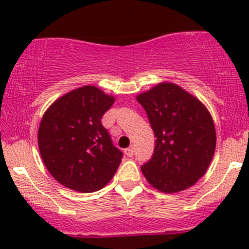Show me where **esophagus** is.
I'll return each mask as SVG.
<instances>
[{
    "label": "esophagus",
    "instance_id": "esophagus-1",
    "mask_svg": "<svg viewBox=\"0 0 249 249\" xmlns=\"http://www.w3.org/2000/svg\"><path fill=\"white\" fill-rule=\"evenodd\" d=\"M134 153H135V148L134 147H129L127 149H125V154H126L129 158L134 157Z\"/></svg>",
    "mask_w": 249,
    "mask_h": 249
}]
</instances>
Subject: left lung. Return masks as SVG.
Here are the masks:
<instances>
[{"label": "left lung", "instance_id": "left-lung-1", "mask_svg": "<svg viewBox=\"0 0 249 249\" xmlns=\"http://www.w3.org/2000/svg\"><path fill=\"white\" fill-rule=\"evenodd\" d=\"M154 131L153 157L141 167L155 189L172 194L194 185L215 149V127L205 105L175 83H159L137 95Z\"/></svg>", "mask_w": 249, "mask_h": 249}]
</instances>
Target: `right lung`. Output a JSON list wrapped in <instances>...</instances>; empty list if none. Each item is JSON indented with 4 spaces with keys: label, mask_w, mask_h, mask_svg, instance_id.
<instances>
[{
    "label": "right lung",
    "mask_w": 249,
    "mask_h": 249,
    "mask_svg": "<svg viewBox=\"0 0 249 249\" xmlns=\"http://www.w3.org/2000/svg\"><path fill=\"white\" fill-rule=\"evenodd\" d=\"M114 97L92 85L67 92L46 110L38 129V147L50 175L79 193L106 187L122 162L102 115Z\"/></svg>",
    "instance_id": "1"
}]
</instances>
